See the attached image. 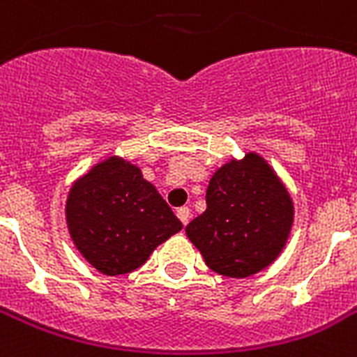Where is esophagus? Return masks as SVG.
<instances>
[{
    "mask_svg": "<svg viewBox=\"0 0 357 357\" xmlns=\"http://www.w3.org/2000/svg\"><path fill=\"white\" fill-rule=\"evenodd\" d=\"M178 218L181 220V224L183 225H187L188 224V220H190V208L188 207H181V208H178Z\"/></svg>",
    "mask_w": 357,
    "mask_h": 357,
    "instance_id": "34e87169",
    "label": "esophagus"
}]
</instances>
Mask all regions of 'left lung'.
Wrapping results in <instances>:
<instances>
[{
    "label": "left lung",
    "mask_w": 357,
    "mask_h": 357,
    "mask_svg": "<svg viewBox=\"0 0 357 357\" xmlns=\"http://www.w3.org/2000/svg\"><path fill=\"white\" fill-rule=\"evenodd\" d=\"M205 199V213L185 233L213 271L245 279L282 253L294 225V202L259 153L249 152L220 167Z\"/></svg>",
    "instance_id": "left-lung-1"
}]
</instances>
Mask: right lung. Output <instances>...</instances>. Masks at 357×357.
<instances>
[{"label": "right lung", "mask_w": 357, "mask_h": 357, "mask_svg": "<svg viewBox=\"0 0 357 357\" xmlns=\"http://www.w3.org/2000/svg\"><path fill=\"white\" fill-rule=\"evenodd\" d=\"M66 220L73 244L97 271L130 273L183 229L139 167L104 159L69 188Z\"/></svg>", "instance_id": "right-lung-1"}]
</instances>
